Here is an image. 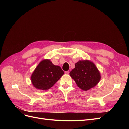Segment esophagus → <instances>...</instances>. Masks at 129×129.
Returning <instances> with one entry per match:
<instances>
[{
    "label": "esophagus",
    "instance_id": "1",
    "mask_svg": "<svg viewBox=\"0 0 129 129\" xmlns=\"http://www.w3.org/2000/svg\"><path fill=\"white\" fill-rule=\"evenodd\" d=\"M65 74H69V71H66L65 72Z\"/></svg>",
    "mask_w": 129,
    "mask_h": 129
}]
</instances>
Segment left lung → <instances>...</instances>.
Wrapping results in <instances>:
<instances>
[{
    "instance_id": "8db88e82",
    "label": "left lung",
    "mask_w": 129,
    "mask_h": 129,
    "mask_svg": "<svg viewBox=\"0 0 129 129\" xmlns=\"http://www.w3.org/2000/svg\"><path fill=\"white\" fill-rule=\"evenodd\" d=\"M81 89L87 91L99 83L101 76L96 65L88 60H80L69 73Z\"/></svg>"
}]
</instances>
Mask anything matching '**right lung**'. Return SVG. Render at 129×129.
Listing matches in <instances>:
<instances>
[{
	"instance_id": "add662e5",
	"label": "right lung",
	"mask_w": 129,
	"mask_h": 129,
	"mask_svg": "<svg viewBox=\"0 0 129 129\" xmlns=\"http://www.w3.org/2000/svg\"><path fill=\"white\" fill-rule=\"evenodd\" d=\"M63 74L60 66L53 64L49 59H44L34 69L30 80L36 89L46 90L52 87Z\"/></svg>"
}]
</instances>
